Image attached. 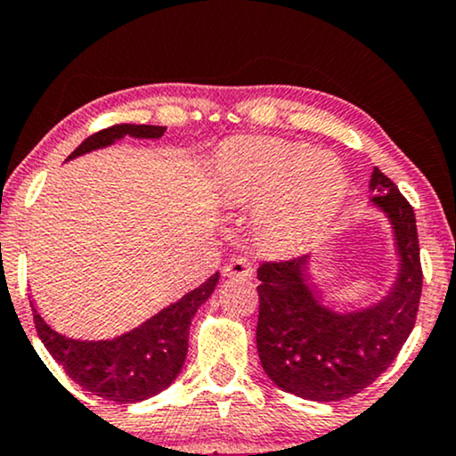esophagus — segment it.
<instances>
[{
    "label": "esophagus",
    "instance_id": "obj_1",
    "mask_svg": "<svg viewBox=\"0 0 456 456\" xmlns=\"http://www.w3.org/2000/svg\"><path fill=\"white\" fill-rule=\"evenodd\" d=\"M252 273H255L252 272V265L244 259V256H233V259L224 263L223 267V276L227 278H246V281H250Z\"/></svg>",
    "mask_w": 456,
    "mask_h": 456
}]
</instances>
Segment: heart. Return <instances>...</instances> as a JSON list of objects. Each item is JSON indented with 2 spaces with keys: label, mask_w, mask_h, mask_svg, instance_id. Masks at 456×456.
Instances as JSON below:
<instances>
[{
  "label": "heart",
  "mask_w": 456,
  "mask_h": 456,
  "mask_svg": "<svg viewBox=\"0 0 456 456\" xmlns=\"http://www.w3.org/2000/svg\"><path fill=\"white\" fill-rule=\"evenodd\" d=\"M223 193L232 204H261L256 233L267 248H304L331 223L348 178L329 152L282 138H235L218 152Z\"/></svg>",
  "instance_id": "obj_1"
}]
</instances>
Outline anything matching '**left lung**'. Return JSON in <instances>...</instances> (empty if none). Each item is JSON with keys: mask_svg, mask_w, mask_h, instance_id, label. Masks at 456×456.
Returning a JSON list of instances; mask_svg holds the SVG:
<instances>
[{"mask_svg": "<svg viewBox=\"0 0 456 456\" xmlns=\"http://www.w3.org/2000/svg\"><path fill=\"white\" fill-rule=\"evenodd\" d=\"M370 191V204L391 223L397 252L393 287L376 304L353 312L322 304L310 256L256 270L261 365L273 385L301 399L339 402L361 393L387 371L414 329L422 289L414 210L378 167Z\"/></svg>", "mask_w": 456, "mask_h": 456, "instance_id": "left-lung-1", "label": "left lung"}]
</instances>
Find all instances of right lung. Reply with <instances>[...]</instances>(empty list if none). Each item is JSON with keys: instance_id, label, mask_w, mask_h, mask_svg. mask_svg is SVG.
Listing matches in <instances>:
<instances>
[{"instance_id": "add662e5", "label": "right lung", "mask_w": 456, "mask_h": 456, "mask_svg": "<svg viewBox=\"0 0 456 456\" xmlns=\"http://www.w3.org/2000/svg\"><path fill=\"white\" fill-rule=\"evenodd\" d=\"M166 127L159 125H114L93 134L68 157L76 159L123 140H159ZM218 282V272L183 299L157 312L140 327L112 339H74L61 336L37 314L34 322L42 344L76 385L97 397L117 403H135L166 391L183 370L189 350V327L197 308L206 304Z\"/></svg>"}]
</instances>
